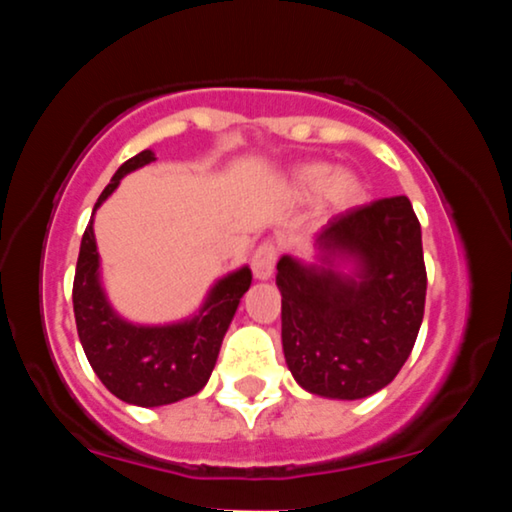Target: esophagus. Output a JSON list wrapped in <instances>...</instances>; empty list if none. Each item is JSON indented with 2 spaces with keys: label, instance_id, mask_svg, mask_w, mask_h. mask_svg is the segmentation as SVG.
Wrapping results in <instances>:
<instances>
[{
  "label": "esophagus",
  "instance_id": "1",
  "mask_svg": "<svg viewBox=\"0 0 512 512\" xmlns=\"http://www.w3.org/2000/svg\"><path fill=\"white\" fill-rule=\"evenodd\" d=\"M276 264V248L272 243H262L260 248L252 255V274H255L257 281L272 279Z\"/></svg>",
  "mask_w": 512,
  "mask_h": 512
}]
</instances>
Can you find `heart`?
I'll list each match as a JSON object with an SVG mask.
<instances>
[{"label": "heart", "instance_id": "1", "mask_svg": "<svg viewBox=\"0 0 512 512\" xmlns=\"http://www.w3.org/2000/svg\"><path fill=\"white\" fill-rule=\"evenodd\" d=\"M298 190L305 195L320 192L322 204L330 211L354 209L363 202V182L354 173H332L325 163H308L296 173Z\"/></svg>", "mask_w": 512, "mask_h": 512}]
</instances>
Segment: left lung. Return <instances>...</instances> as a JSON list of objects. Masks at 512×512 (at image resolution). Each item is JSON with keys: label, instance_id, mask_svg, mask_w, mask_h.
Here are the masks:
<instances>
[{"label": "left lung", "instance_id": "obj_1", "mask_svg": "<svg viewBox=\"0 0 512 512\" xmlns=\"http://www.w3.org/2000/svg\"><path fill=\"white\" fill-rule=\"evenodd\" d=\"M315 260L276 262L286 366L310 395L363 399L390 385L424 320L421 223L407 197L327 221Z\"/></svg>", "mask_w": 512, "mask_h": 512}]
</instances>
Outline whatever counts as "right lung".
Masks as SVG:
<instances>
[{"label": "right lung", "mask_w": 512, "mask_h": 512, "mask_svg": "<svg viewBox=\"0 0 512 512\" xmlns=\"http://www.w3.org/2000/svg\"><path fill=\"white\" fill-rule=\"evenodd\" d=\"M151 161V149L132 156L101 192L81 238L72 291L76 330L93 373L117 399L146 409L180 402L207 385L240 298L252 284L250 267L243 264L216 279L197 313L185 320L139 325L117 313L103 289L93 216L125 175Z\"/></svg>", "instance_id": "add662e5"}]
</instances>
